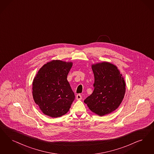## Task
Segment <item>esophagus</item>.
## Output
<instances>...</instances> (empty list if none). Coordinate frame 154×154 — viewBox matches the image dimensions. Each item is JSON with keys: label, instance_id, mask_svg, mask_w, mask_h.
Returning a JSON list of instances; mask_svg holds the SVG:
<instances>
[{"label": "esophagus", "instance_id": "obj_1", "mask_svg": "<svg viewBox=\"0 0 154 154\" xmlns=\"http://www.w3.org/2000/svg\"><path fill=\"white\" fill-rule=\"evenodd\" d=\"M76 99H77V100H81V99H82V96H81V95L80 94H77V96H76Z\"/></svg>", "mask_w": 154, "mask_h": 154}]
</instances>
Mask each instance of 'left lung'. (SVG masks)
Wrapping results in <instances>:
<instances>
[{"label": "left lung", "instance_id": "left-lung-1", "mask_svg": "<svg viewBox=\"0 0 154 154\" xmlns=\"http://www.w3.org/2000/svg\"><path fill=\"white\" fill-rule=\"evenodd\" d=\"M94 88L85 100L93 112L103 116L116 110L123 101L125 84L116 66L109 62L93 65Z\"/></svg>", "mask_w": 154, "mask_h": 154}]
</instances>
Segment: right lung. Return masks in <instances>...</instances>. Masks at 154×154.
Returning <instances> with one entry per match:
<instances>
[{
    "mask_svg": "<svg viewBox=\"0 0 154 154\" xmlns=\"http://www.w3.org/2000/svg\"><path fill=\"white\" fill-rule=\"evenodd\" d=\"M72 62L53 60L39 69L32 83L35 103L46 115L60 117L68 112L75 96L67 80Z\"/></svg>",
    "mask_w": 154,
    "mask_h": 154,
    "instance_id": "add662e5",
    "label": "right lung"
}]
</instances>
